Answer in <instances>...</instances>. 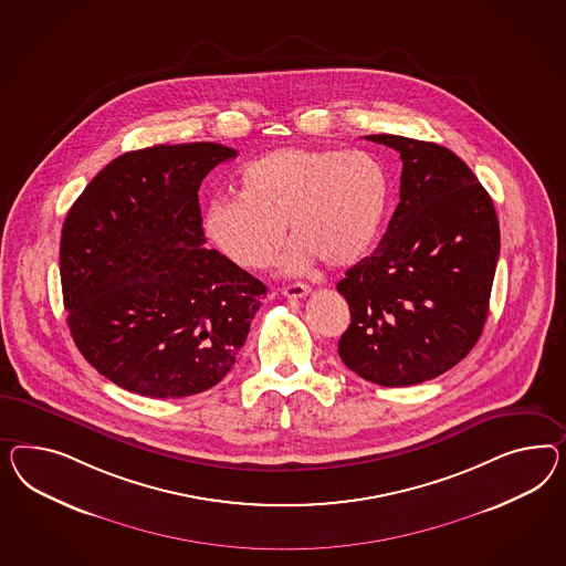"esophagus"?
Returning a JSON list of instances; mask_svg holds the SVG:
<instances>
[{
  "instance_id": "obj_1",
  "label": "esophagus",
  "mask_w": 566,
  "mask_h": 566,
  "mask_svg": "<svg viewBox=\"0 0 566 566\" xmlns=\"http://www.w3.org/2000/svg\"><path fill=\"white\" fill-rule=\"evenodd\" d=\"M282 294L286 298H303L306 294H311V286H306V284H291V286L282 289Z\"/></svg>"
}]
</instances>
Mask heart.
I'll return each mask as SVG.
<instances>
[{"instance_id": "1", "label": "heart", "mask_w": 566, "mask_h": 566, "mask_svg": "<svg viewBox=\"0 0 566 566\" xmlns=\"http://www.w3.org/2000/svg\"><path fill=\"white\" fill-rule=\"evenodd\" d=\"M239 196L216 198L203 230L216 249L244 270L274 261L289 224L284 270L305 272L313 261L350 265L365 255L381 227L387 179L365 153L277 148L244 165Z\"/></svg>"}]
</instances>
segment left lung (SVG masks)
I'll return each instance as SVG.
<instances>
[{"label": "left lung", "instance_id": "1", "mask_svg": "<svg viewBox=\"0 0 566 566\" xmlns=\"http://www.w3.org/2000/svg\"><path fill=\"white\" fill-rule=\"evenodd\" d=\"M367 139L398 150L399 203L379 247L337 282L350 306L337 354L367 381L408 387L443 375L474 348L501 230L486 189L458 154L391 134Z\"/></svg>", "mask_w": 566, "mask_h": 566}]
</instances>
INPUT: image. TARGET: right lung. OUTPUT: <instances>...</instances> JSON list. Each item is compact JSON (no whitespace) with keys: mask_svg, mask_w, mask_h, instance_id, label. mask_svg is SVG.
Listing matches in <instances>:
<instances>
[{"mask_svg":"<svg viewBox=\"0 0 566 566\" xmlns=\"http://www.w3.org/2000/svg\"><path fill=\"white\" fill-rule=\"evenodd\" d=\"M234 156L214 142L122 154L65 216L70 332L92 367L132 394L185 398L222 381L268 294L203 247L199 185Z\"/></svg>","mask_w":566,"mask_h":566,"instance_id":"right-lung-1","label":"right lung"}]
</instances>
